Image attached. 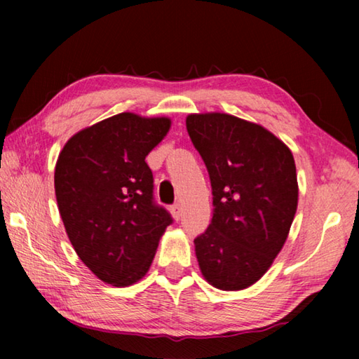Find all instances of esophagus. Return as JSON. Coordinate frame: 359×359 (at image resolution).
<instances>
[{
    "label": "esophagus",
    "instance_id": "1",
    "mask_svg": "<svg viewBox=\"0 0 359 359\" xmlns=\"http://www.w3.org/2000/svg\"><path fill=\"white\" fill-rule=\"evenodd\" d=\"M171 210H172V215H174L175 220H180V217H182V205L179 203H175L172 208H171Z\"/></svg>",
    "mask_w": 359,
    "mask_h": 359
}]
</instances>
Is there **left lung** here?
<instances>
[{"label": "left lung", "instance_id": "1", "mask_svg": "<svg viewBox=\"0 0 359 359\" xmlns=\"http://www.w3.org/2000/svg\"><path fill=\"white\" fill-rule=\"evenodd\" d=\"M187 131L208 168L212 220L194 239L203 276L242 290L269 269L297 208L294 158L263 126L228 114H193Z\"/></svg>", "mask_w": 359, "mask_h": 359}]
</instances>
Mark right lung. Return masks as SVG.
<instances>
[{
    "label": "right lung",
    "mask_w": 359,
    "mask_h": 359,
    "mask_svg": "<svg viewBox=\"0 0 359 359\" xmlns=\"http://www.w3.org/2000/svg\"><path fill=\"white\" fill-rule=\"evenodd\" d=\"M169 118L114 115L72 136L58 156L55 194L79 258L102 282L128 287L145 276L174 220L155 203L145 156Z\"/></svg>",
    "instance_id": "add662e5"
}]
</instances>
